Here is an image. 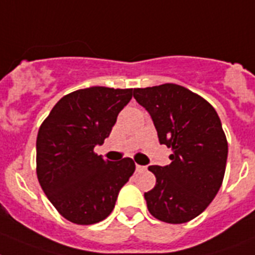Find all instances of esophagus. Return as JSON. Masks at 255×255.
Returning <instances> with one entry per match:
<instances>
[{
	"label": "esophagus",
	"instance_id": "obj_1",
	"mask_svg": "<svg viewBox=\"0 0 255 255\" xmlns=\"http://www.w3.org/2000/svg\"><path fill=\"white\" fill-rule=\"evenodd\" d=\"M146 168L147 167H143V165H138V164H136V165H135L136 172H142V170H146Z\"/></svg>",
	"mask_w": 255,
	"mask_h": 255
}]
</instances>
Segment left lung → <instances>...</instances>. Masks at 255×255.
Wrapping results in <instances>:
<instances>
[{"instance_id":"1","label":"left lung","mask_w":255,"mask_h":255,"mask_svg":"<svg viewBox=\"0 0 255 255\" xmlns=\"http://www.w3.org/2000/svg\"><path fill=\"white\" fill-rule=\"evenodd\" d=\"M150 113L160 144L172 148L169 165H150L156 177L144 193L153 218L170 224L190 222L205 211L222 186L228 143L211 104L182 86L134 88Z\"/></svg>"}]
</instances>
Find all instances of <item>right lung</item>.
I'll use <instances>...</instances> for the list:
<instances>
[{"instance_id": "add662e5", "label": "right lung", "mask_w": 255, "mask_h": 255, "mask_svg": "<svg viewBox=\"0 0 255 255\" xmlns=\"http://www.w3.org/2000/svg\"><path fill=\"white\" fill-rule=\"evenodd\" d=\"M132 88L77 90L61 99L40 126L36 173L50 203L69 222L88 226L104 220L135 170L130 157L104 160L94 152L108 138Z\"/></svg>"}]
</instances>
